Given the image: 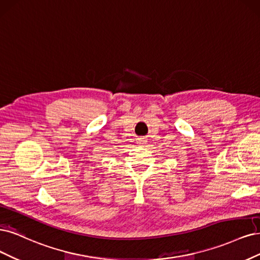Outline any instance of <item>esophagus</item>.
Returning <instances> with one entry per match:
<instances>
[{"label":"esophagus","instance_id":"esophagus-1","mask_svg":"<svg viewBox=\"0 0 260 260\" xmlns=\"http://www.w3.org/2000/svg\"><path fill=\"white\" fill-rule=\"evenodd\" d=\"M146 142H147V140L145 138H138V144L140 146H145Z\"/></svg>","mask_w":260,"mask_h":260}]
</instances>
